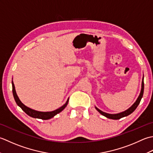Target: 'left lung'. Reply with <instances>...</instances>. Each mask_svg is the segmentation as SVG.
<instances>
[{
  "instance_id": "8db88e82",
  "label": "left lung",
  "mask_w": 153,
  "mask_h": 153,
  "mask_svg": "<svg viewBox=\"0 0 153 153\" xmlns=\"http://www.w3.org/2000/svg\"><path fill=\"white\" fill-rule=\"evenodd\" d=\"M143 92H144V81H143H143H142V86H141V93H140V94L139 96V97L137 100L136 102L134 103L133 105H132L131 107H130L128 110H126L125 111L121 112V113L120 114H107V113H105V112L101 111L100 110H99L98 108H97L96 107V109L98 110V111L99 113H100L103 116L106 117L109 119H112V120H119L121 117H126L129 116V114H131V113L135 110V109L137 108V107L138 106V105L139 104L140 102H141V100L143 97Z\"/></svg>"
}]
</instances>
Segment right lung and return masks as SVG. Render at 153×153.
<instances>
[{
    "label": "right lung",
    "instance_id": "right-lung-1",
    "mask_svg": "<svg viewBox=\"0 0 153 153\" xmlns=\"http://www.w3.org/2000/svg\"><path fill=\"white\" fill-rule=\"evenodd\" d=\"M12 93H13V96L16 102L18 104V106H20L22 110L26 114L28 115V116L34 117V118H39V119H42V120H49L51 119L53 117H54L55 115H57V114L60 113L61 111H63L65 107L67 106V105L68 104V99L67 100V102L61 108H59L57 110H56L55 111H49V112H42V111H36L33 110L32 109H30L29 108H27L26 105H24L21 102L20 100V99L18 98V96L16 94V92L15 90V87L13 82H12Z\"/></svg>",
    "mask_w": 153,
    "mask_h": 153
}]
</instances>
